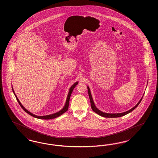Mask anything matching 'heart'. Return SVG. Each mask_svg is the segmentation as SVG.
I'll return each instance as SVG.
<instances>
[{"mask_svg":"<svg viewBox=\"0 0 158 158\" xmlns=\"http://www.w3.org/2000/svg\"><path fill=\"white\" fill-rule=\"evenodd\" d=\"M49 69H50V70L52 71L53 75L54 76L57 77L59 76L60 75H61V73L63 72V69H61L60 68H54V67H49Z\"/></svg>","mask_w":158,"mask_h":158,"instance_id":"heart-1","label":"heart"}]
</instances>
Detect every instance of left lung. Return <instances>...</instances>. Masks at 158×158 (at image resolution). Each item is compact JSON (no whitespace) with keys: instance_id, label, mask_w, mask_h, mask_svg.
I'll return each mask as SVG.
<instances>
[{"instance_id":"obj_1","label":"left lung","mask_w":158,"mask_h":158,"mask_svg":"<svg viewBox=\"0 0 158 158\" xmlns=\"http://www.w3.org/2000/svg\"><path fill=\"white\" fill-rule=\"evenodd\" d=\"M77 84H78V82H76L70 88L69 90V93H68L67 99H66V103H65V105H64V107H63L60 111L57 112V113L53 114H50V115H43V116H38V115H35V114H32V113L30 112L28 110H27L22 105V104L21 103V102L19 101V100L18 99L17 96H16V94H15V92H14V90L13 88H12V91H13V92H14V95H15V97L16 98V100L18 101L19 104L20 105V106H21V108H23V110L26 113H28V114H30V115L32 116L33 117L37 118H38V119L50 120V119H53V118H57V117H60L61 115H62L63 114H64V113H65V112H66V111H68V108H69V100H70V95H71V94H72V92H73V89L75 88V87L76 86Z\"/></svg>"}]
</instances>
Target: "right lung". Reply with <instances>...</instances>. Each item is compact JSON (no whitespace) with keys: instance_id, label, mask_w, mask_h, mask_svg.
I'll return each mask as SVG.
<instances>
[{"instance_id":"1","label":"right lung","mask_w":158,"mask_h":158,"mask_svg":"<svg viewBox=\"0 0 158 158\" xmlns=\"http://www.w3.org/2000/svg\"><path fill=\"white\" fill-rule=\"evenodd\" d=\"M87 87H88V94H89V99H90V105H91V108H92V110L95 113H97L98 115H101V116H102V117H104L115 118V117H119L124 116V115L127 114L128 113L131 112L133 110H134L135 108L140 104V102H141V100H142V99H141L139 101V102H138L133 108H131V109L129 111H127L124 112V113H119V114H108V113H103V112H102L101 111H100L99 110H98V108H97V106L95 105V103H94V102L93 98H92V95H91L90 88H89V86H87Z\"/></svg>"}]
</instances>
